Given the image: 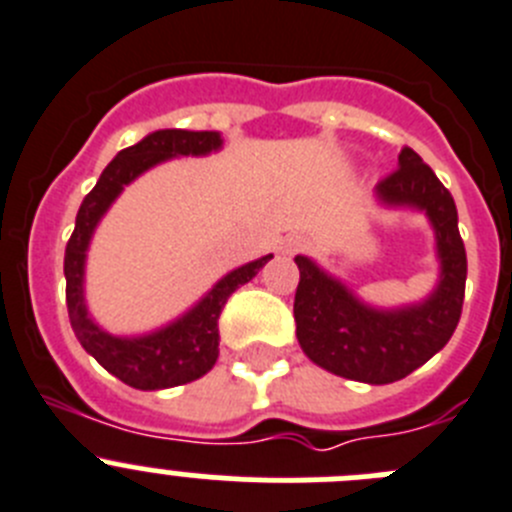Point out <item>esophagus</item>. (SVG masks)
<instances>
[{"instance_id":"esophagus-1","label":"esophagus","mask_w":512,"mask_h":512,"mask_svg":"<svg viewBox=\"0 0 512 512\" xmlns=\"http://www.w3.org/2000/svg\"><path fill=\"white\" fill-rule=\"evenodd\" d=\"M298 247H301V239L298 237H285L283 242H280V252H283V255H293Z\"/></svg>"}]
</instances>
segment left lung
<instances>
[{
  "instance_id": "left-lung-1",
  "label": "left lung",
  "mask_w": 512,
  "mask_h": 512,
  "mask_svg": "<svg viewBox=\"0 0 512 512\" xmlns=\"http://www.w3.org/2000/svg\"><path fill=\"white\" fill-rule=\"evenodd\" d=\"M385 209L421 211L434 229L439 280L423 301L382 308L362 301L342 278L298 255L296 336L313 365L370 385L403 380L449 342L462 316L467 252L459 237L457 206L436 173L403 147L398 170L375 188Z\"/></svg>"
}]
</instances>
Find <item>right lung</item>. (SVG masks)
Instances as JSON below:
<instances>
[{"instance_id":"obj_1","label":"right lung","mask_w":512,"mask_h":512,"mask_svg":"<svg viewBox=\"0 0 512 512\" xmlns=\"http://www.w3.org/2000/svg\"><path fill=\"white\" fill-rule=\"evenodd\" d=\"M222 145L224 140L219 132H150L137 145L124 147L122 153H117V158L104 168L76 214V229L68 239L66 260H63L66 303L73 334L104 370L112 372L130 388L163 390L204 377L219 357V313L224 303L239 285L250 283L273 255L257 257V260L234 267L232 273L216 280L188 311L160 329L135 336H117L101 329L86 308L84 278L91 239L109 206L135 178L165 160L188 158V155L204 158L222 150Z\"/></svg>"}]
</instances>
